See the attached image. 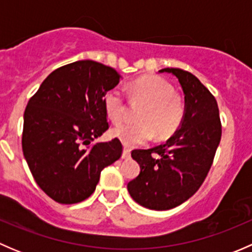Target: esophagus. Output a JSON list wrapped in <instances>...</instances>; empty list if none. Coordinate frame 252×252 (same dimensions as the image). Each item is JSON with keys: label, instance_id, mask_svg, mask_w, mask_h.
<instances>
[{"label": "esophagus", "instance_id": "obj_1", "mask_svg": "<svg viewBox=\"0 0 252 252\" xmlns=\"http://www.w3.org/2000/svg\"><path fill=\"white\" fill-rule=\"evenodd\" d=\"M122 158H124V159L130 158V150L126 149V147H124L123 154H122Z\"/></svg>", "mask_w": 252, "mask_h": 252}]
</instances>
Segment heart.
<instances>
[{"instance_id":"1","label":"heart","mask_w":252,"mask_h":252,"mask_svg":"<svg viewBox=\"0 0 252 252\" xmlns=\"http://www.w3.org/2000/svg\"><path fill=\"white\" fill-rule=\"evenodd\" d=\"M130 95L135 102L145 103L138 113L140 122L113 129L112 135L128 147L140 146L157 138L171 136L182 126L185 117V102L173 93L169 83L156 75H146L130 84ZM103 108L110 121L121 124L126 114L123 93L114 88L103 96Z\"/></svg>"}]
</instances>
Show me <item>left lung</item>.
Returning a JSON list of instances; mask_svg holds the SVG:
<instances>
[{"label":"left lung","instance_id":"1","mask_svg":"<svg viewBox=\"0 0 252 252\" xmlns=\"http://www.w3.org/2000/svg\"><path fill=\"white\" fill-rule=\"evenodd\" d=\"M179 80L185 95V117L173 136L147 150H133L140 174L128 183L135 202L150 210L177 207L199 190L212 166L222 136L215 96L194 74L164 68Z\"/></svg>","mask_w":252,"mask_h":252}]
</instances>
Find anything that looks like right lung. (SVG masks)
<instances>
[{
	"instance_id": "add662e5",
	"label": "right lung",
	"mask_w": 252,
	"mask_h": 252,
	"mask_svg": "<svg viewBox=\"0 0 252 252\" xmlns=\"http://www.w3.org/2000/svg\"><path fill=\"white\" fill-rule=\"evenodd\" d=\"M121 80L116 69L77 61L53 70L24 112L22 147L42 191L64 205L88 199L105 167L119 159L118 139L93 142L108 129L103 96Z\"/></svg>"
}]
</instances>
